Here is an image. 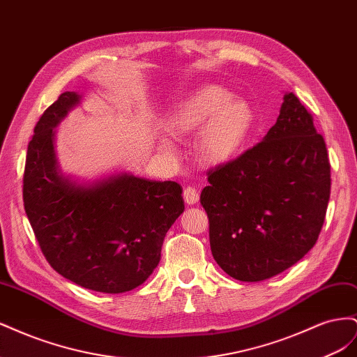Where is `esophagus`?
Listing matches in <instances>:
<instances>
[{
	"mask_svg": "<svg viewBox=\"0 0 357 357\" xmlns=\"http://www.w3.org/2000/svg\"><path fill=\"white\" fill-rule=\"evenodd\" d=\"M183 198H185L186 204L193 205L199 201V192L195 188L188 186L185 190H183Z\"/></svg>",
	"mask_w": 357,
	"mask_h": 357,
	"instance_id": "1",
	"label": "esophagus"
}]
</instances>
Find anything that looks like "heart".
Returning <instances> with one entry per match:
<instances>
[{
    "mask_svg": "<svg viewBox=\"0 0 357 357\" xmlns=\"http://www.w3.org/2000/svg\"><path fill=\"white\" fill-rule=\"evenodd\" d=\"M174 137L198 132L195 150L207 165H220L240 153L253 128V110L219 84H204L174 102L165 116Z\"/></svg>",
    "mask_w": 357,
    "mask_h": 357,
    "instance_id": "b5f03b06",
    "label": "heart"
}]
</instances>
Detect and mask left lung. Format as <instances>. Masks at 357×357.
Instances as JSON below:
<instances>
[{"label": "left lung", "instance_id": "8db88e82", "mask_svg": "<svg viewBox=\"0 0 357 357\" xmlns=\"http://www.w3.org/2000/svg\"><path fill=\"white\" fill-rule=\"evenodd\" d=\"M275 125L240 158L208 171L201 205L214 261L240 282H262L301 261L325 222L331 164L325 139L294 92Z\"/></svg>", "mask_w": 357, "mask_h": 357}]
</instances>
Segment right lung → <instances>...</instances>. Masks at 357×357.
I'll list each match as a JSON object with an SVG mask.
<instances>
[{
    "instance_id": "obj_1",
    "label": "right lung",
    "mask_w": 357,
    "mask_h": 357,
    "mask_svg": "<svg viewBox=\"0 0 357 357\" xmlns=\"http://www.w3.org/2000/svg\"><path fill=\"white\" fill-rule=\"evenodd\" d=\"M80 100L63 92L34 128L24 172L25 213L56 273L86 289L123 294L158 266L165 235L185 210L183 189L128 172L89 185L63 176L55 128Z\"/></svg>"
}]
</instances>
